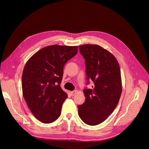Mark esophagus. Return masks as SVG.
<instances>
[{"label":"esophagus","mask_w":149,"mask_h":149,"mask_svg":"<svg viewBox=\"0 0 149 149\" xmlns=\"http://www.w3.org/2000/svg\"><path fill=\"white\" fill-rule=\"evenodd\" d=\"M76 91H71L70 92V95H71V96H74V95H75V94H76Z\"/></svg>","instance_id":"1"}]
</instances>
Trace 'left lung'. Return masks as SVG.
I'll return each instance as SVG.
<instances>
[{
  "label": "left lung",
  "instance_id": "8db88e82",
  "mask_svg": "<svg viewBox=\"0 0 149 149\" xmlns=\"http://www.w3.org/2000/svg\"><path fill=\"white\" fill-rule=\"evenodd\" d=\"M85 59L86 79L92 89H84L85 102L78 106L79 115L85 124H100L118 105L122 91L120 69L115 56L97 45L79 46Z\"/></svg>",
  "mask_w": 149,
  "mask_h": 149
}]
</instances>
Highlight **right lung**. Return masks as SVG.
<instances>
[{"mask_svg": "<svg viewBox=\"0 0 149 149\" xmlns=\"http://www.w3.org/2000/svg\"><path fill=\"white\" fill-rule=\"evenodd\" d=\"M77 51V46H46L25 64L22 77L23 96L31 113L43 123H52L61 115L68 97L60 86L64 65Z\"/></svg>", "mask_w": 149, "mask_h": 149, "instance_id": "1", "label": "right lung"}]
</instances>
